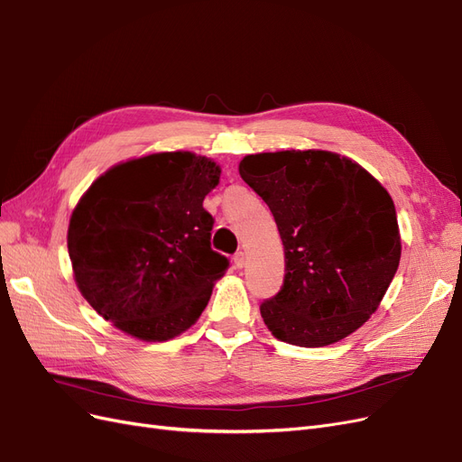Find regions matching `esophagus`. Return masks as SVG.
I'll list each match as a JSON object with an SVG mask.
<instances>
[{
	"label": "esophagus",
	"mask_w": 462,
	"mask_h": 462,
	"mask_svg": "<svg viewBox=\"0 0 462 462\" xmlns=\"http://www.w3.org/2000/svg\"><path fill=\"white\" fill-rule=\"evenodd\" d=\"M234 264L237 266V269H244L245 266V251H237L234 255Z\"/></svg>",
	"instance_id": "obj_1"
}]
</instances>
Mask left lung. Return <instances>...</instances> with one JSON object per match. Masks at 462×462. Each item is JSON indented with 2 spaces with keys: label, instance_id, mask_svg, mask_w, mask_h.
<instances>
[{
  "label": "left lung",
  "instance_id": "1",
  "mask_svg": "<svg viewBox=\"0 0 462 462\" xmlns=\"http://www.w3.org/2000/svg\"><path fill=\"white\" fill-rule=\"evenodd\" d=\"M240 176L269 205L284 244V284L261 303L274 337L322 347L361 328L401 259L390 193L356 162L315 150L247 155Z\"/></svg>",
  "mask_w": 462,
  "mask_h": 462
}]
</instances>
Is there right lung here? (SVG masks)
I'll use <instances>...</instances> for the list:
<instances>
[{
	"instance_id": "right-lung-1",
	"label": "right lung",
	"mask_w": 462,
	"mask_h": 462,
	"mask_svg": "<svg viewBox=\"0 0 462 462\" xmlns=\"http://www.w3.org/2000/svg\"><path fill=\"white\" fill-rule=\"evenodd\" d=\"M218 178L205 157L155 153L109 169L79 201L67 237L74 280L118 330L165 341L199 319L230 266L203 209Z\"/></svg>"
}]
</instances>
